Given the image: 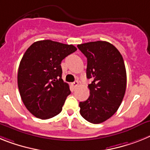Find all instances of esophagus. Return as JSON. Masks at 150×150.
<instances>
[{"label":"esophagus","mask_w":150,"mask_h":150,"mask_svg":"<svg viewBox=\"0 0 150 150\" xmlns=\"http://www.w3.org/2000/svg\"><path fill=\"white\" fill-rule=\"evenodd\" d=\"M78 85H79V81H74V82L71 84V86H72L74 88H76Z\"/></svg>","instance_id":"1"}]
</instances>
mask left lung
I'll use <instances>...</instances> for the list:
<instances>
[{
	"instance_id": "8db88e82",
	"label": "left lung",
	"mask_w": 150,
	"mask_h": 150,
	"mask_svg": "<svg viewBox=\"0 0 150 150\" xmlns=\"http://www.w3.org/2000/svg\"><path fill=\"white\" fill-rule=\"evenodd\" d=\"M87 57V78L90 97L79 103L80 113L88 122L100 124L116 112L124 98L127 75L123 57L118 49L107 41L79 44Z\"/></svg>"
}]
</instances>
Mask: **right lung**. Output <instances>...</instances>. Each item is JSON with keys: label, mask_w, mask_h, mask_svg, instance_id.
<instances>
[{"label": "right lung", "mask_w": 150, "mask_h": 150, "mask_svg": "<svg viewBox=\"0 0 150 150\" xmlns=\"http://www.w3.org/2000/svg\"><path fill=\"white\" fill-rule=\"evenodd\" d=\"M77 48L50 40L38 41L27 49L18 69V88L23 103L41 119L62 111L69 86L62 79L61 62Z\"/></svg>", "instance_id": "obj_1"}]
</instances>
